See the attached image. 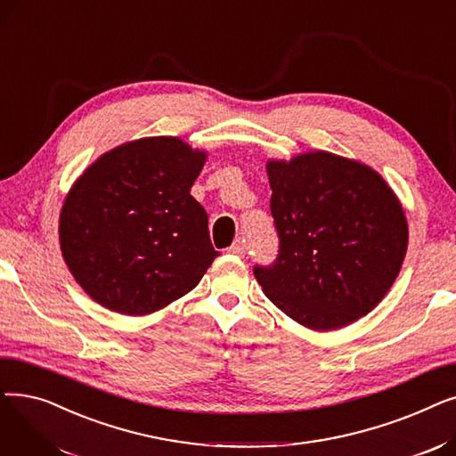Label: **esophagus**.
<instances>
[{
	"label": "esophagus",
	"mask_w": 456,
	"mask_h": 456,
	"mask_svg": "<svg viewBox=\"0 0 456 456\" xmlns=\"http://www.w3.org/2000/svg\"><path fill=\"white\" fill-rule=\"evenodd\" d=\"M229 253L244 255V253H246V240H244V238H236L234 244L229 248Z\"/></svg>",
	"instance_id": "34e87169"
}]
</instances>
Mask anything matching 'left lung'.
Instances as JSON below:
<instances>
[{"label": "left lung", "instance_id": "8db88e82", "mask_svg": "<svg viewBox=\"0 0 456 456\" xmlns=\"http://www.w3.org/2000/svg\"><path fill=\"white\" fill-rule=\"evenodd\" d=\"M279 251L253 273L286 316L316 330L366 316L394 284L409 227L371 167L332 153L268 162Z\"/></svg>", "mask_w": 456, "mask_h": 456}]
</instances>
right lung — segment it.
<instances>
[{
	"label": "right lung",
	"instance_id": "1",
	"mask_svg": "<svg viewBox=\"0 0 456 456\" xmlns=\"http://www.w3.org/2000/svg\"><path fill=\"white\" fill-rule=\"evenodd\" d=\"M205 153L179 138L124 143L77 179L61 212L66 265L83 290L143 316L188 294L212 260L208 216L190 196Z\"/></svg>",
	"mask_w": 456,
	"mask_h": 456
}]
</instances>
